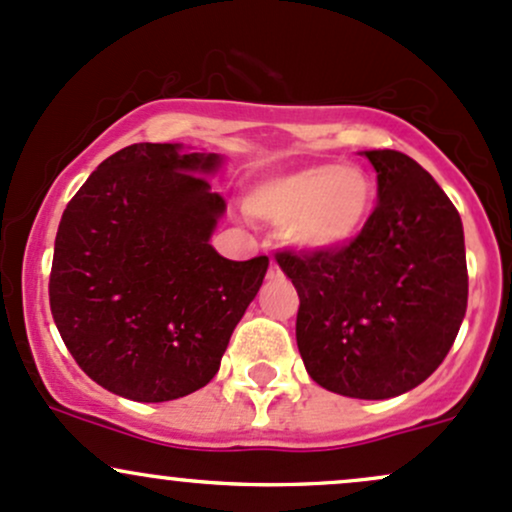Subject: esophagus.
Wrapping results in <instances>:
<instances>
[{"label": "esophagus", "mask_w": 512, "mask_h": 512, "mask_svg": "<svg viewBox=\"0 0 512 512\" xmlns=\"http://www.w3.org/2000/svg\"><path fill=\"white\" fill-rule=\"evenodd\" d=\"M267 277H269V279H277V277H282V269H279L277 265H269V272H267Z\"/></svg>", "instance_id": "34e87169"}]
</instances>
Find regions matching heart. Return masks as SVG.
Segmentation results:
<instances>
[{
  "label": "heart",
  "mask_w": 512,
  "mask_h": 512,
  "mask_svg": "<svg viewBox=\"0 0 512 512\" xmlns=\"http://www.w3.org/2000/svg\"><path fill=\"white\" fill-rule=\"evenodd\" d=\"M374 199V182L362 167L316 162L260 179L245 206L252 216L282 226L291 247L325 255L357 240L372 218Z\"/></svg>",
  "instance_id": "obj_1"
}]
</instances>
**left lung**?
Returning <instances> with one entry per match:
<instances>
[{
  "label": "left lung",
  "mask_w": 512,
  "mask_h": 512,
  "mask_svg": "<svg viewBox=\"0 0 512 512\" xmlns=\"http://www.w3.org/2000/svg\"><path fill=\"white\" fill-rule=\"evenodd\" d=\"M379 204L357 240L325 255H277L299 291L306 372L340 396L384 401L415 389L459 333L469 277L462 218L440 184L396 150H364Z\"/></svg>",
  "instance_id": "obj_1"
}]
</instances>
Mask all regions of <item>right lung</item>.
<instances>
[{
    "instance_id": "add662e5",
    "label": "right lung",
    "mask_w": 512,
    "mask_h": 512,
    "mask_svg": "<svg viewBox=\"0 0 512 512\" xmlns=\"http://www.w3.org/2000/svg\"><path fill=\"white\" fill-rule=\"evenodd\" d=\"M226 157L136 143L89 174L55 235L50 311L89 379L140 403L182 398L221 367L269 260L233 262L211 235Z\"/></svg>"
}]
</instances>
